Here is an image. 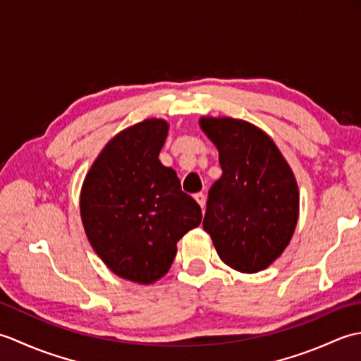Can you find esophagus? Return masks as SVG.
Instances as JSON below:
<instances>
[{
  "instance_id": "1",
  "label": "esophagus",
  "mask_w": 361,
  "mask_h": 361,
  "mask_svg": "<svg viewBox=\"0 0 361 361\" xmlns=\"http://www.w3.org/2000/svg\"><path fill=\"white\" fill-rule=\"evenodd\" d=\"M194 198H195V200H197V203L202 206V208H204L206 197H204V194H203V192H198V194H195V195H194Z\"/></svg>"
}]
</instances>
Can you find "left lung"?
Listing matches in <instances>:
<instances>
[{"label":"left lung","mask_w":361,"mask_h":361,"mask_svg":"<svg viewBox=\"0 0 361 361\" xmlns=\"http://www.w3.org/2000/svg\"><path fill=\"white\" fill-rule=\"evenodd\" d=\"M221 176L208 194L204 231L220 259L240 273L265 270L287 248L299 216L295 175L273 140L233 118H202Z\"/></svg>","instance_id":"8db88e82"}]
</instances>
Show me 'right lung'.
<instances>
[{
    "mask_svg": "<svg viewBox=\"0 0 361 361\" xmlns=\"http://www.w3.org/2000/svg\"><path fill=\"white\" fill-rule=\"evenodd\" d=\"M167 132L155 118L122 130L99 153L80 192L91 247L114 274L137 283L163 278L176 242L202 221L200 206L158 159Z\"/></svg>",
    "mask_w": 361,
    "mask_h": 361,
    "instance_id": "right-lung-1",
    "label": "right lung"
}]
</instances>
